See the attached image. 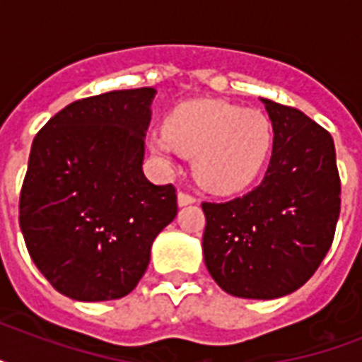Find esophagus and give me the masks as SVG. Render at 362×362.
Returning a JSON list of instances; mask_svg holds the SVG:
<instances>
[{
    "label": "esophagus",
    "mask_w": 362,
    "mask_h": 362,
    "mask_svg": "<svg viewBox=\"0 0 362 362\" xmlns=\"http://www.w3.org/2000/svg\"><path fill=\"white\" fill-rule=\"evenodd\" d=\"M176 201H178V206H187V204L195 203L197 199L193 197V195H189V193H186V192H178V199H176Z\"/></svg>",
    "instance_id": "esophagus-1"
}]
</instances>
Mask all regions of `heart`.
Returning <instances> with one entry per match:
<instances>
[{"mask_svg": "<svg viewBox=\"0 0 362 362\" xmlns=\"http://www.w3.org/2000/svg\"><path fill=\"white\" fill-rule=\"evenodd\" d=\"M150 152L165 165L193 158V175L212 193L246 189L263 169L272 148L269 118L221 99H192L170 110L165 131L148 139Z\"/></svg>", "mask_w": 362, "mask_h": 362, "instance_id": "heart-1", "label": "heart"}]
</instances>
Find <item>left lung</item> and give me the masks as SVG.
I'll return each instance as SVG.
<instances>
[{"label":"left lung","instance_id":"left-lung-1","mask_svg":"<svg viewBox=\"0 0 362 362\" xmlns=\"http://www.w3.org/2000/svg\"><path fill=\"white\" fill-rule=\"evenodd\" d=\"M274 131L263 182L227 203H203L204 264L226 293L286 297L312 278L340 216V176L329 131L300 110L261 98Z\"/></svg>","mask_w":362,"mask_h":362}]
</instances>
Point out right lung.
<instances>
[{
    "mask_svg": "<svg viewBox=\"0 0 362 362\" xmlns=\"http://www.w3.org/2000/svg\"><path fill=\"white\" fill-rule=\"evenodd\" d=\"M153 98V88H135L81 99L33 139L20 229L37 269L65 297H125L176 218L175 187L142 173Z\"/></svg>",
    "mask_w": 362,
    "mask_h": 362,
    "instance_id": "1",
    "label": "right lung"
}]
</instances>
